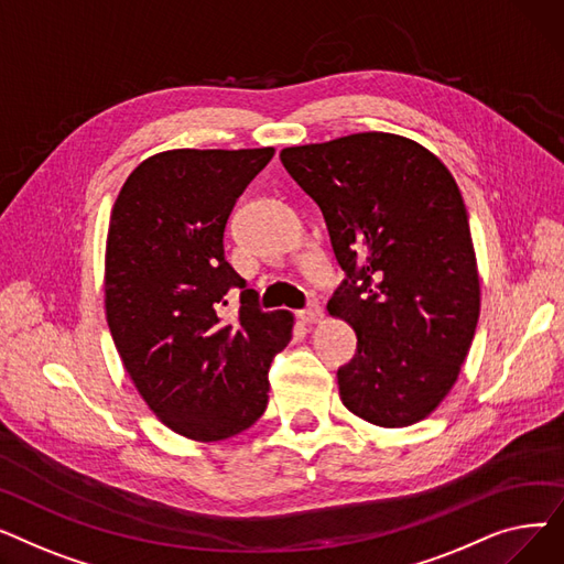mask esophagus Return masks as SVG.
I'll return each mask as SVG.
<instances>
[{"label":"esophagus","instance_id":"esophagus-1","mask_svg":"<svg viewBox=\"0 0 564 564\" xmlns=\"http://www.w3.org/2000/svg\"><path fill=\"white\" fill-rule=\"evenodd\" d=\"M300 319L304 324H319L322 322V308L317 304H311L308 308L300 311Z\"/></svg>","mask_w":564,"mask_h":564}]
</instances>
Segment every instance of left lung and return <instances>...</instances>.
<instances>
[{
  "label": "left lung",
  "mask_w": 564,
  "mask_h": 564,
  "mask_svg": "<svg viewBox=\"0 0 564 564\" xmlns=\"http://www.w3.org/2000/svg\"><path fill=\"white\" fill-rule=\"evenodd\" d=\"M281 162L319 205L347 274L327 304L357 334L343 404L409 427L446 400L476 336L480 276L453 173L419 141L357 132L290 145Z\"/></svg>",
  "instance_id": "8db88e82"
}]
</instances>
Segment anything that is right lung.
<instances>
[{"label": "right lung", "mask_w": 564, "mask_h": 564, "mask_svg": "<svg viewBox=\"0 0 564 564\" xmlns=\"http://www.w3.org/2000/svg\"><path fill=\"white\" fill-rule=\"evenodd\" d=\"M274 148H175L143 160L111 207L105 315L134 389L192 441L249 430L267 406L270 364L292 338L290 311L262 313L224 253L232 205ZM241 290L228 323L225 292Z\"/></svg>", "instance_id": "add662e5"}]
</instances>
